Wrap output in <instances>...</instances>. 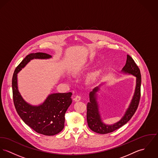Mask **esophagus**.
Here are the masks:
<instances>
[{
    "mask_svg": "<svg viewBox=\"0 0 158 158\" xmlns=\"http://www.w3.org/2000/svg\"><path fill=\"white\" fill-rule=\"evenodd\" d=\"M74 100L75 101H79L81 100V97L79 95H77L75 98H74Z\"/></svg>",
    "mask_w": 158,
    "mask_h": 158,
    "instance_id": "34e87169",
    "label": "esophagus"
}]
</instances>
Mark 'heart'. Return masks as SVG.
Returning <instances> with one entry per match:
<instances>
[{"instance_id":"heart-1","label":"heart","mask_w":158,"mask_h":158,"mask_svg":"<svg viewBox=\"0 0 158 158\" xmlns=\"http://www.w3.org/2000/svg\"><path fill=\"white\" fill-rule=\"evenodd\" d=\"M95 76H96V75L95 74V73H93V74H92L91 75V76H90V79H94L95 78Z\"/></svg>"}]
</instances>
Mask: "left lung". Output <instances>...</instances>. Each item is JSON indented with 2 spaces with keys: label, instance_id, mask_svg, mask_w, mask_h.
<instances>
[{
  "label": "left lung",
  "instance_id": "obj_1",
  "mask_svg": "<svg viewBox=\"0 0 158 158\" xmlns=\"http://www.w3.org/2000/svg\"><path fill=\"white\" fill-rule=\"evenodd\" d=\"M121 71L125 73L131 74L136 77L135 91L129 107L120 121L112 125L104 124L101 118L97 98V92L100 89L99 86L94 88L89 94L90 102L87 104V121L88 126L94 132L100 134H106L113 132L126 124L137 110L141 97V75L138 66L129 55L127 56L126 63Z\"/></svg>",
  "mask_w": 158,
  "mask_h": 158
}]
</instances>
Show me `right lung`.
I'll return each instance as SVG.
<instances>
[{"instance_id":"obj_1","label":"right lung","mask_w":158,"mask_h":158,"mask_svg":"<svg viewBox=\"0 0 158 158\" xmlns=\"http://www.w3.org/2000/svg\"><path fill=\"white\" fill-rule=\"evenodd\" d=\"M51 57V56L43 52L29 54L15 68L12 78L13 101L18 115L31 129L46 136L55 135L63 129L64 115L72 103V94H52L42 104L32 106L23 99L19 92L17 73L34 58L47 59Z\"/></svg>"}]
</instances>
